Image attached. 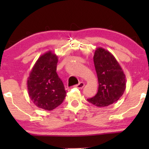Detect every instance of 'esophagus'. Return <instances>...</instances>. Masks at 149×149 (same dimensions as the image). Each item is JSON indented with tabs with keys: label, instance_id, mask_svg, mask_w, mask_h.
Segmentation results:
<instances>
[{
	"label": "esophagus",
	"instance_id": "obj_1",
	"mask_svg": "<svg viewBox=\"0 0 149 149\" xmlns=\"http://www.w3.org/2000/svg\"><path fill=\"white\" fill-rule=\"evenodd\" d=\"M84 86H85V83L83 82H81V83H79L78 85H74V87H77V88H79V89H82Z\"/></svg>",
	"mask_w": 149,
	"mask_h": 149
}]
</instances>
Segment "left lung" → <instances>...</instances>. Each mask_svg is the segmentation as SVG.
Masks as SVG:
<instances>
[{
	"instance_id": "1",
	"label": "left lung",
	"mask_w": 149,
	"mask_h": 149,
	"mask_svg": "<svg viewBox=\"0 0 149 149\" xmlns=\"http://www.w3.org/2000/svg\"><path fill=\"white\" fill-rule=\"evenodd\" d=\"M93 62L98 79L96 95L87 99L97 107H105L118 101L126 88L125 75L113 54L104 48L95 51Z\"/></svg>"
}]
</instances>
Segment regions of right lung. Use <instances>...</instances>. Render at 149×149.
<instances>
[{
	"label": "right lung",
	"instance_id": "obj_1",
	"mask_svg": "<svg viewBox=\"0 0 149 149\" xmlns=\"http://www.w3.org/2000/svg\"><path fill=\"white\" fill-rule=\"evenodd\" d=\"M58 56L52 51L36 61L27 81L28 95L36 107L52 111L63 102L66 95L62 81L56 72Z\"/></svg>",
	"mask_w": 149,
	"mask_h": 149
}]
</instances>
